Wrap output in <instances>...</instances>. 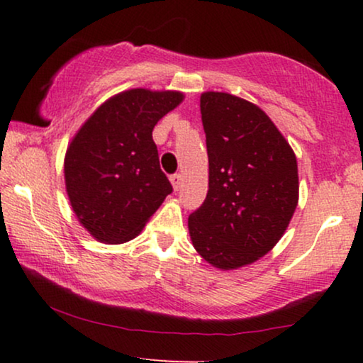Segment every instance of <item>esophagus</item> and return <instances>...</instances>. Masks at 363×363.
<instances>
[{
	"mask_svg": "<svg viewBox=\"0 0 363 363\" xmlns=\"http://www.w3.org/2000/svg\"><path fill=\"white\" fill-rule=\"evenodd\" d=\"M170 182H172V185H173V190H180L182 188V182H183V177L180 175V173H175V175H172L170 177Z\"/></svg>",
	"mask_w": 363,
	"mask_h": 363,
	"instance_id": "esophagus-1",
	"label": "esophagus"
}]
</instances>
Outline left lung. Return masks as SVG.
Returning a JSON list of instances; mask_svg holds the SVG:
<instances>
[{"label": "left lung", "mask_w": 363, "mask_h": 363, "mask_svg": "<svg viewBox=\"0 0 363 363\" xmlns=\"http://www.w3.org/2000/svg\"><path fill=\"white\" fill-rule=\"evenodd\" d=\"M210 182L188 218L193 246L220 269L251 264L284 235L297 200L294 152L255 104L226 92L200 99Z\"/></svg>", "instance_id": "1"}]
</instances>
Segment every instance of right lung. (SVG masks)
Masks as SVG:
<instances>
[{"mask_svg": "<svg viewBox=\"0 0 363 363\" xmlns=\"http://www.w3.org/2000/svg\"><path fill=\"white\" fill-rule=\"evenodd\" d=\"M182 101V92L130 89L104 102L72 138L64 158L67 196L96 240H133L173 191L152 130Z\"/></svg>", "mask_w": 363, "mask_h": 363, "instance_id": "1", "label": "right lung"}]
</instances>
